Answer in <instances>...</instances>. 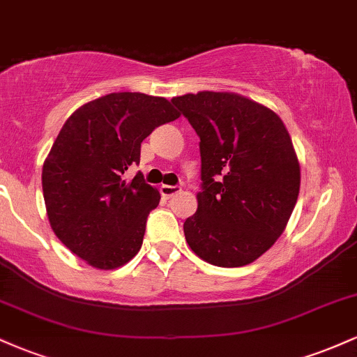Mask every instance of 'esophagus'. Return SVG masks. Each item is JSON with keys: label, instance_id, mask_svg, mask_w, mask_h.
<instances>
[{"label": "esophagus", "instance_id": "esophagus-1", "mask_svg": "<svg viewBox=\"0 0 357 357\" xmlns=\"http://www.w3.org/2000/svg\"><path fill=\"white\" fill-rule=\"evenodd\" d=\"M159 191H161V195H162V198H173L174 195H178L179 191H181V188H178V186H169V184H162L161 188H159Z\"/></svg>", "mask_w": 357, "mask_h": 357}]
</instances>
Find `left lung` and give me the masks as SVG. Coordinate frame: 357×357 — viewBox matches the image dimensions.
<instances>
[{
	"label": "left lung",
	"instance_id": "1",
	"mask_svg": "<svg viewBox=\"0 0 357 357\" xmlns=\"http://www.w3.org/2000/svg\"><path fill=\"white\" fill-rule=\"evenodd\" d=\"M171 102L199 136L202 191L184 221L192 252L216 267H243L287 227L301 190L292 139L273 110L233 92L186 93Z\"/></svg>",
	"mask_w": 357,
	"mask_h": 357
}]
</instances>
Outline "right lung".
Here are the masks:
<instances>
[{
	"mask_svg": "<svg viewBox=\"0 0 357 357\" xmlns=\"http://www.w3.org/2000/svg\"><path fill=\"white\" fill-rule=\"evenodd\" d=\"M179 117L165 97L116 92L87 102L67 119L45 159L42 186L53 233L92 267L112 270L141 250L159 191L141 173V142Z\"/></svg>",
	"mask_w": 357,
	"mask_h": 357,
	"instance_id": "right-lung-1",
	"label": "right lung"
}]
</instances>
